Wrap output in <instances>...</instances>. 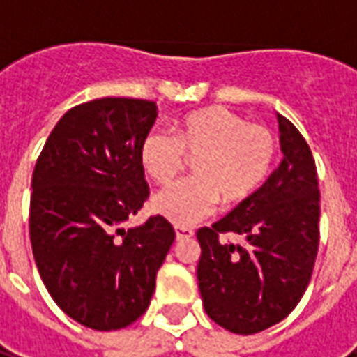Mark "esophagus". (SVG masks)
<instances>
[{
  "label": "esophagus",
  "instance_id": "esophagus-1",
  "mask_svg": "<svg viewBox=\"0 0 357 357\" xmlns=\"http://www.w3.org/2000/svg\"><path fill=\"white\" fill-rule=\"evenodd\" d=\"M195 235V231L187 226H176V238L178 241H183V238H190Z\"/></svg>",
  "mask_w": 357,
  "mask_h": 357
}]
</instances>
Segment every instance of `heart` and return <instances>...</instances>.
Listing matches in <instances>:
<instances>
[{"label": "heart", "mask_w": 357, "mask_h": 357, "mask_svg": "<svg viewBox=\"0 0 357 357\" xmlns=\"http://www.w3.org/2000/svg\"><path fill=\"white\" fill-rule=\"evenodd\" d=\"M278 142L271 129L226 107L190 113L174 126V137L151 131L140 142V165L157 185L179 178L187 161H195L196 178L162 190L153 211L178 226L195 224L220 202L234 209L250 200L271 176Z\"/></svg>", "instance_id": "heart-1"}]
</instances>
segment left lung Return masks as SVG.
Here are the masks:
<instances>
[{"label": "left lung", "mask_w": 357, "mask_h": 357, "mask_svg": "<svg viewBox=\"0 0 357 357\" xmlns=\"http://www.w3.org/2000/svg\"><path fill=\"white\" fill-rule=\"evenodd\" d=\"M283 161L250 200L198 229V287L218 326L250 335L283 321L304 296L319 250L321 192L305 139L278 114ZM229 233L237 243L220 241Z\"/></svg>", "instance_id": "8db88e82"}]
</instances>
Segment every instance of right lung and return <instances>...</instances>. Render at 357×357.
<instances>
[{
    "label": "right lung",
    "instance_id": "1",
    "mask_svg": "<svg viewBox=\"0 0 357 357\" xmlns=\"http://www.w3.org/2000/svg\"><path fill=\"white\" fill-rule=\"evenodd\" d=\"M155 102L102 98L70 109L47 137L31 181L36 268L61 310L83 326H129L150 305L176 234L161 215L122 224L148 200L140 142Z\"/></svg>",
    "mask_w": 357,
    "mask_h": 357
}]
</instances>
